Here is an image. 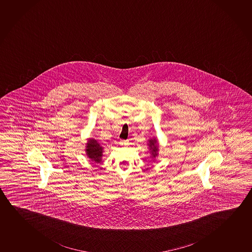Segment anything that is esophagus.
Instances as JSON below:
<instances>
[{"mask_svg":"<svg viewBox=\"0 0 252 252\" xmlns=\"http://www.w3.org/2000/svg\"><path fill=\"white\" fill-rule=\"evenodd\" d=\"M121 145H127V142H125V141H121Z\"/></svg>","mask_w":252,"mask_h":252,"instance_id":"obj_1","label":"esophagus"}]
</instances>
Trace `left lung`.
Listing matches in <instances>:
<instances>
[{
	"mask_svg": "<svg viewBox=\"0 0 252 252\" xmlns=\"http://www.w3.org/2000/svg\"><path fill=\"white\" fill-rule=\"evenodd\" d=\"M147 146L149 147L150 158H152V160L155 162L156 158L158 156V151H159L158 139L156 138L148 139Z\"/></svg>",
	"mask_w": 252,
	"mask_h": 252,
	"instance_id": "1",
	"label": "left lung"
}]
</instances>
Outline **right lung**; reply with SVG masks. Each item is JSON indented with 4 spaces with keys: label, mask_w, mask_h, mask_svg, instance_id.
I'll list each match as a JSON object with an SVG mask.
<instances>
[{
    "label": "right lung",
    "mask_w": 252,
    "mask_h": 252,
    "mask_svg": "<svg viewBox=\"0 0 252 252\" xmlns=\"http://www.w3.org/2000/svg\"><path fill=\"white\" fill-rule=\"evenodd\" d=\"M86 154L88 158L96 164H99L102 161L103 147L95 139H88L86 145Z\"/></svg>",
    "instance_id": "obj_1"
}]
</instances>
